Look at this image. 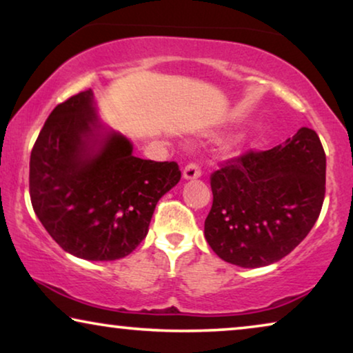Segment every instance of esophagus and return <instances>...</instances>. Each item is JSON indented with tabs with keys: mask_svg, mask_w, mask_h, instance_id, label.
<instances>
[{
	"mask_svg": "<svg viewBox=\"0 0 353 353\" xmlns=\"http://www.w3.org/2000/svg\"><path fill=\"white\" fill-rule=\"evenodd\" d=\"M201 175H202L201 167L194 162L188 163V165L185 167V170H183V176H185L186 180H194V178H199Z\"/></svg>",
	"mask_w": 353,
	"mask_h": 353,
	"instance_id": "34e87169",
	"label": "esophagus"
}]
</instances>
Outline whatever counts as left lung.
<instances>
[{
  "label": "left lung",
  "mask_w": 353,
  "mask_h": 353,
  "mask_svg": "<svg viewBox=\"0 0 353 353\" xmlns=\"http://www.w3.org/2000/svg\"><path fill=\"white\" fill-rule=\"evenodd\" d=\"M210 188L204 234L212 250L238 267H265L292 252L320 216L325 149L315 130L302 127L273 149L225 161Z\"/></svg>",
  "instance_id": "obj_1"
}]
</instances>
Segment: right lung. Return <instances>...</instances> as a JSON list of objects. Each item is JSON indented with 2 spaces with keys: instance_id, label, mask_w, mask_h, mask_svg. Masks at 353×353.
Returning a JSON list of instances; mask_svg holds the SVG:
<instances>
[{
  "instance_id": "right-lung-1",
  "label": "right lung",
  "mask_w": 353,
  "mask_h": 353,
  "mask_svg": "<svg viewBox=\"0 0 353 353\" xmlns=\"http://www.w3.org/2000/svg\"><path fill=\"white\" fill-rule=\"evenodd\" d=\"M127 138L99 133L93 91L57 104L30 156V201L65 252L127 257L146 238L159 199L180 181L176 162L134 157Z\"/></svg>"
}]
</instances>
